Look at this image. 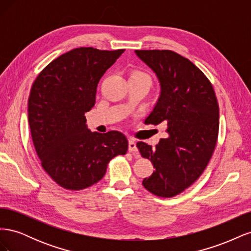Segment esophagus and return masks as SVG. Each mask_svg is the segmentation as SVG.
<instances>
[{"mask_svg":"<svg viewBox=\"0 0 251 251\" xmlns=\"http://www.w3.org/2000/svg\"><path fill=\"white\" fill-rule=\"evenodd\" d=\"M128 151H138V149H137V146H136L135 139H130V140H128Z\"/></svg>","mask_w":251,"mask_h":251,"instance_id":"1","label":"esophagus"}]
</instances>
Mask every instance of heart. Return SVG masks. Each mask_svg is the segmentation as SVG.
<instances>
[{"mask_svg": "<svg viewBox=\"0 0 251 251\" xmlns=\"http://www.w3.org/2000/svg\"><path fill=\"white\" fill-rule=\"evenodd\" d=\"M132 75H133V76H142V77H148V78H150L149 75L146 74V73H143V72H135V73H133Z\"/></svg>", "mask_w": 251, "mask_h": 251, "instance_id": "heart-1", "label": "heart"}]
</instances>
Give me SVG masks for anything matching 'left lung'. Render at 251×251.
I'll return each mask as SVG.
<instances>
[{"label": "left lung", "instance_id": "left-lung-1", "mask_svg": "<svg viewBox=\"0 0 251 251\" xmlns=\"http://www.w3.org/2000/svg\"><path fill=\"white\" fill-rule=\"evenodd\" d=\"M156 74L160 93L146 125L165 124L168 137L155 149L146 142L137 148L155 171L142 181L149 192L171 198L191 186L206 168L219 130V105L204 73L191 60L170 50H136Z\"/></svg>", "mask_w": 251, "mask_h": 251}]
</instances>
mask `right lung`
I'll return each mask as SVG.
<instances>
[{"label":"right lung","instance_id":"1","mask_svg":"<svg viewBox=\"0 0 251 251\" xmlns=\"http://www.w3.org/2000/svg\"><path fill=\"white\" fill-rule=\"evenodd\" d=\"M124 51L75 48L52 60L30 91L28 120L36 154L67 189L95 184L111 159L126 153L123 133L91 132L85 116L95 104L98 82Z\"/></svg>","mask_w":251,"mask_h":251}]
</instances>
